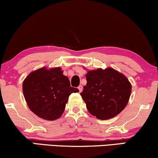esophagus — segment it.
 <instances>
[{"label": "esophagus", "instance_id": "1", "mask_svg": "<svg viewBox=\"0 0 158 158\" xmlns=\"http://www.w3.org/2000/svg\"><path fill=\"white\" fill-rule=\"evenodd\" d=\"M78 89H79V91L80 92H81V91H83V86L81 85H80L78 86Z\"/></svg>", "mask_w": 158, "mask_h": 158}]
</instances>
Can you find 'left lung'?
<instances>
[{
  "label": "left lung",
  "mask_w": 158,
  "mask_h": 158,
  "mask_svg": "<svg viewBox=\"0 0 158 158\" xmlns=\"http://www.w3.org/2000/svg\"><path fill=\"white\" fill-rule=\"evenodd\" d=\"M81 93L91 115L101 120L114 118L124 110L132 91L130 81L113 68L89 70Z\"/></svg>",
  "instance_id": "1"
}]
</instances>
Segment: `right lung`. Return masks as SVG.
Masks as SVG:
<instances>
[{"label": "right lung", "mask_w": 158, "mask_h": 158, "mask_svg": "<svg viewBox=\"0 0 158 158\" xmlns=\"http://www.w3.org/2000/svg\"><path fill=\"white\" fill-rule=\"evenodd\" d=\"M23 91L31 110L39 117L56 120L63 114L68 98L78 92L60 67H42L31 73L24 80Z\"/></svg>", "instance_id": "right-lung-1"}]
</instances>
